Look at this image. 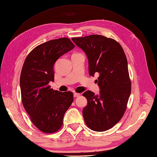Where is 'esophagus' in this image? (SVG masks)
<instances>
[{
  "instance_id": "esophagus-1",
  "label": "esophagus",
  "mask_w": 157,
  "mask_h": 157,
  "mask_svg": "<svg viewBox=\"0 0 157 157\" xmlns=\"http://www.w3.org/2000/svg\"><path fill=\"white\" fill-rule=\"evenodd\" d=\"M80 95H81V94H80V93H74V97H78L80 96Z\"/></svg>"
}]
</instances>
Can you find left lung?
Masks as SVG:
<instances>
[{
  "instance_id": "8db88e82",
  "label": "left lung",
  "mask_w": 157,
  "mask_h": 157,
  "mask_svg": "<svg viewBox=\"0 0 157 157\" xmlns=\"http://www.w3.org/2000/svg\"><path fill=\"white\" fill-rule=\"evenodd\" d=\"M72 40L86 54L90 75H99L97 81L101 89L99 94L90 90L82 94L88 101L82 110L84 120L93 131H107L123 117L131 94V81L125 53L117 40L99 34Z\"/></svg>"
}]
</instances>
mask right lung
Instances as JSON below:
<instances>
[{
  "instance_id": "right-lung-1",
  "label": "right lung",
  "mask_w": 157,
  "mask_h": 157,
  "mask_svg": "<svg viewBox=\"0 0 157 157\" xmlns=\"http://www.w3.org/2000/svg\"><path fill=\"white\" fill-rule=\"evenodd\" d=\"M75 44L60 38L37 46L26 57L20 86L22 105L35 127L44 133H54L62 127L63 117L73 102L71 91L60 93L48 85L54 81L56 60L71 51Z\"/></svg>"
}]
</instances>
